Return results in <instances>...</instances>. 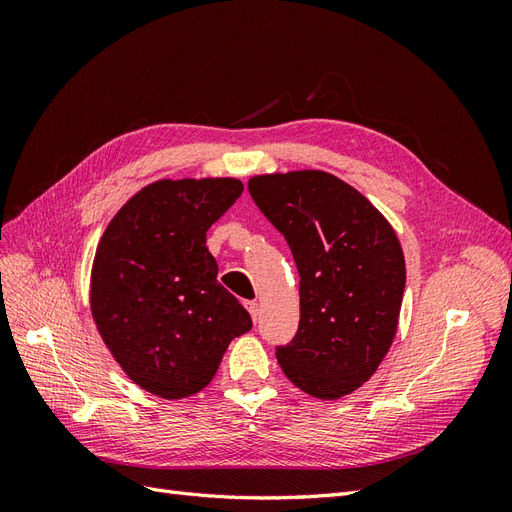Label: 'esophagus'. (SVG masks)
<instances>
[{
    "label": "esophagus",
    "mask_w": 512,
    "mask_h": 512,
    "mask_svg": "<svg viewBox=\"0 0 512 512\" xmlns=\"http://www.w3.org/2000/svg\"><path fill=\"white\" fill-rule=\"evenodd\" d=\"M245 307H247V312H250V316H252V320L256 322L258 320V303L256 301H245Z\"/></svg>",
    "instance_id": "34e87169"
}]
</instances>
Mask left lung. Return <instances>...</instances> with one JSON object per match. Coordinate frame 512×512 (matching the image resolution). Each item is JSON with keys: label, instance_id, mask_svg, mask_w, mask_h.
<instances>
[{"label": "left lung", "instance_id": "left-lung-1", "mask_svg": "<svg viewBox=\"0 0 512 512\" xmlns=\"http://www.w3.org/2000/svg\"><path fill=\"white\" fill-rule=\"evenodd\" d=\"M247 190L301 277L299 331L277 346V363L307 395H350L376 374L397 333L406 260L393 226L324 170L258 175Z\"/></svg>", "mask_w": 512, "mask_h": 512}]
</instances>
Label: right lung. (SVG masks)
<instances>
[{"mask_svg": "<svg viewBox=\"0 0 512 512\" xmlns=\"http://www.w3.org/2000/svg\"><path fill=\"white\" fill-rule=\"evenodd\" d=\"M241 192L232 177L160 179L117 211L98 243L91 316L126 376L153 395L203 391L228 344L252 329L207 250V230Z\"/></svg>", "mask_w": 512, "mask_h": 512, "instance_id": "obj_1", "label": "right lung"}]
</instances>
